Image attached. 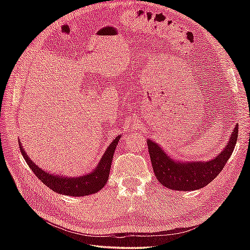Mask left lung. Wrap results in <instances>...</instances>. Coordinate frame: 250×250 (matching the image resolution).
Listing matches in <instances>:
<instances>
[{"label": "left lung", "instance_id": "1", "mask_svg": "<svg viewBox=\"0 0 250 250\" xmlns=\"http://www.w3.org/2000/svg\"><path fill=\"white\" fill-rule=\"evenodd\" d=\"M237 132L238 124L233 130L225 149L216 158L206 162L173 160L155 142L147 140L148 151L157 179L164 187L178 191L198 190L205 187L218 176L229 160L236 144Z\"/></svg>", "mask_w": 250, "mask_h": 250}]
</instances>
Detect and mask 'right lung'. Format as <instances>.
<instances>
[{
	"instance_id": "add662e5",
	"label": "right lung",
	"mask_w": 250,
	"mask_h": 250,
	"mask_svg": "<svg viewBox=\"0 0 250 250\" xmlns=\"http://www.w3.org/2000/svg\"><path fill=\"white\" fill-rule=\"evenodd\" d=\"M119 140L120 136L116 137V139L110 143V145L107 147V149H106L102 158H101L98 167H95L92 172H90L89 174H84L83 176L78 177H63L59 176V175H52L50 173H47L44 169L37 167L36 164L31 160L30 157L25 153L24 148L21 145L20 142L19 147L25 162L28 163V166L32 169V172H33L36 175V177L41 179V182L46 185L47 187L60 194L71 196H83L98 192V191L102 189L105 184L107 183L111 161H113L114 152L117 145H118Z\"/></svg>"
}]
</instances>
